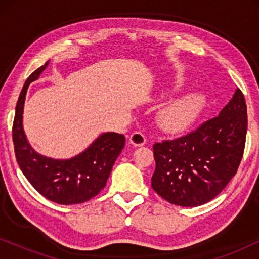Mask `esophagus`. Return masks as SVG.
I'll return each mask as SVG.
<instances>
[{
    "instance_id": "34e87169",
    "label": "esophagus",
    "mask_w": 259,
    "mask_h": 259,
    "mask_svg": "<svg viewBox=\"0 0 259 259\" xmlns=\"http://www.w3.org/2000/svg\"><path fill=\"white\" fill-rule=\"evenodd\" d=\"M130 143L134 145V146H143L146 143V137L144 133H141L140 131H136L131 134L130 137Z\"/></svg>"
}]
</instances>
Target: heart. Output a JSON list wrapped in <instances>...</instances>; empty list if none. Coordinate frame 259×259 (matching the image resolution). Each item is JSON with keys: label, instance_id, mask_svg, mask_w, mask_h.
Instances as JSON below:
<instances>
[{"label": "heart", "instance_id": "heart-1", "mask_svg": "<svg viewBox=\"0 0 259 259\" xmlns=\"http://www.w3.org/2000/svg\"><path fill=\"white\" fill-rule=\"evenodd\" d=\"M201 106V95L197 93L182 95L160 109L158 114L159 126L167 132H180L196 120Z\"/></svg>", "mask_w": 259, "mask_h": 259}]
</instances>
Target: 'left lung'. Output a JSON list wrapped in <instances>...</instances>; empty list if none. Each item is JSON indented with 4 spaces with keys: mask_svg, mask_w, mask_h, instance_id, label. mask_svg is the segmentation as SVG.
<instances>
[{
    "mask_svg": "<svg viewBox=\"0 0 259 259\" xmlns=\"http://www.w3.org/2000/svg\"><path fill=\"white\" fill-rule=\"evenodd\" d=\"M247 111L242 91L219 115L173 140L153 145L152 189L168 203L194 207L217 197L237 173L245 148Z\"/></svg>",
    "mask_w": 259,
    "mask_h": 259,
    "instance_id": "obj_1",
    "label": "left lung"
}]
</instances>
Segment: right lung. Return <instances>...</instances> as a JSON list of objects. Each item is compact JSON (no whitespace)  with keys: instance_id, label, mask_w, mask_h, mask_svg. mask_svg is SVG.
<instances>
[{"instance_id":"1","label":"right lung","mask_w":259,"mask_h":259,"mask_svg":"<svg viewBox=\"0 0 259 259\" xmlns=\"http://www.w3.org/2000/svg\"><path fill=\"white\" fill-rule=\"evenodd\" d=\"M48 62L30 74L17 100L13 123L15 157L28 182L45 198L61 205L84 203L98 196L106 186L126 139L123 134L104 133L86 151L67 160H56L37 154L24 136L22 113L28 86L40 76Z\"/></svg>"}]
</instances>
